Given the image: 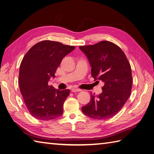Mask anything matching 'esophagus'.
<instances>
[{
  "label": "esophagus",
  "instance_id": "obj_1",
  "mask_svg": "<svg viewBox=\"0 0 154 154\" xmlns=\"http://www.w3.org/2000/svg\"><path fill=\"white\" fill-rule=\"evenodd\" d=\"M81 90L79 88H72V92H81Z\"/></svg>",
  "mask_w": 154,
  "mask_h": 154
}]
</instances>
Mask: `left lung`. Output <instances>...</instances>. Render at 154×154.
Instances as JSON below:
<instances>
[{
  "instance_id": "1",
  "label": "left lung",
  "mask_w": 154,
  "mask_h": 154,
  "mask_svg": "<svg viewBox=\"0 0 154 154\" xmlns=\"http://www.w3.org/2000/svg\"><path fill=\"white\" fill-rule=\"evenodd\" d=\"M92 67V77L105 85L101 94H91L90 101L82 107L85 115L97 120L109 119L124 107L131 95V68L124 51L111 42L79 46Z\"/></svg>"
}]
</instances>
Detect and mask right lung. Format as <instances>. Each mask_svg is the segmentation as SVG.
Wrapping results in <instances>:
<instances>
[{
	"label": "right lung",
	"mask_w": 154,
	"mask_h": 154,
	"mask_svg": "<svg viewBox=\"0 0 154 154\" xmlns=\"http://www.w3.org/2000/svg\"><path fill=\"white\" fill-rule=\"evenodd\" d=\"M73 45L43 40L37 43L23 57L19 68V89L30 114L40 120H54L63 113L70 90H59L48 85L63 58L75 49Z\"/></svg>",
	"instance_id": "add662e5"
}]
</instances>
